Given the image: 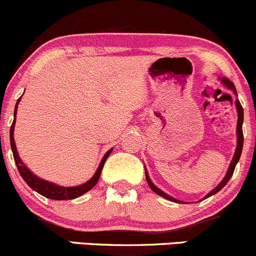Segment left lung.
I'll return each instance as SVG.
<instances>
[{
    "label": "left lung",
    "instance_id": "left-lung-1",
    "mask_svg": "<svg viewBox=\"0 0 256 256\" xmlns=\"http://www.w3.org/2000/svg\"><path fill=\"white\" fill-rule=\"evenodd\" d=\"M220 80H221V82L224 84V86H226L227 88H228V90H232V91L234 92L236 94H237V91H236V87H234V85H233V82H231V81H230L228 78H221ZM236 108H237L238 120H237V148H236L234 156H233V159H232L231 164H230L228 170H227L226 176H224L222 181H221L220 184H218V186H216V187L214 188V190H210V192L208 193V194H206V196H204V199H206V198H209V196H212L216 194V193H218V190H221L224 186H226L227 182H228V181H230V178H232L233 171H234V169H236V165H237L238 160H240V154H242V150H243V130H242V125H243V116H244V114H243V108H242V106H240V100H236ZM144 170H146V168H144ZM146 178H147L148 186H150V190H153V192H156V194L162 196V198L168 199V200L175 202V203H184V202L178 200V199L172 198V196H170L169 194H166V193H165V192H162V190H159V188L156 187V184H154L153 182L150 181V176H148V174H147V170H146Z\"/></svg>",
    "mask_w": 256,
    "mask_h": 256
}]
</instances>
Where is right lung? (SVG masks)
Returning <instances> with one entry per match:
<instances>
[{
  "mask_svg": "<svg viewBox=\"0 0 256 256\" xmlns=\"http://www.w3.org/2000/svg\"><path fill=\"white\" fill-rule=\"evenodd\" d=\"M20 98L16 100V108H14V120H13L12 126H10V148H12V152H13L14 162H16V168H18L19 174H20L22 178H23L24 181L26 182L28 186H29L30 188H32L35 192L40 193L41 196H46V198L54 199V200H68V199H74V198H78V196L85 194V193L88 192L91 188H94V186H96L98 180H100V172H102L103 165H104L106 158H108L109 154L112 153V150H109L104 154V156H103L102 160H100V166H98L97 171L94 172V175L92 176L91 180H88L86 184H80V186L63 187V186H60V184H52V182L46 181V180H42L40 178H38L35 174H32V171L28 169V166H25L24 162H22L20 158H19V154H18V152H16V142H14V134H13L14 124H16V108H18V103H19V100H20Z\"/></svg>",
  "mask_w": 256,
  "mask_h": 256,
  "instance_id": "right-lung-1",
  "label": "right lung"
}]
</instances>
